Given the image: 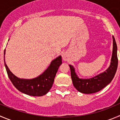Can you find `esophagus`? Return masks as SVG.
I'll return each instance as SVG.
<instances>
[{
    "label": "esophagus",
    "mask_w": 120,
    "mask_h": 120,
    "mask_svg": "<svg viewBox=\"0 0 120 120\" xmlns=\"http://www.w3.org/2000/svg\"><path fill=\"white\" fill-rule=\"evenodd\" d=\"M61 56H62V59L65 61L68 59V54L66 52H63Z\"/></svg>",
    "instance_id": "34e87169"
}]
</instances>
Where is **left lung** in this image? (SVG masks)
<instances>
[{
	"instance_id": "1",
	"label": "left lung",
	"mask_w": 120,
	"mask_h": 120,
	"mask_svg": "<svg viewBox=\"0 0 120 120\" xmlns=\"http://www.w3.org/2000/svg\"><path fill=\"white\" fill-rule=\"evenodd\" d=\"M112 53L110 65L104 72L89 79H82L76 75L73 66L69 64L73 84L78 91L86 94H94L102 89L112 81L118 66L117 46L114 36H112Z\"/></svg>"
}]
</instances>
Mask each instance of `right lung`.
<instances>
[{
  "label": "right lung",
  "mask_w": 120,
  "mask_h": 120,
  "mask_svg": "<svg viewBox=\"0 0 120 120\" xmlns=\"http://www.w3.org/2000/svg\"><path fill=\"white\" fill-rule=\"evenodd\" d=\"M4 51V63L8 75L14 86L25 94L33 97H41L47 94L51 88L59 66L62 64L61 56H59L51 61L49 66L42 74L33 79H21L13 75L5 61Z\"/></svg>",
  "instance_id": "right-lung-1"
}]
</instances>
